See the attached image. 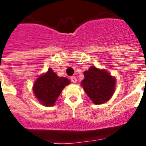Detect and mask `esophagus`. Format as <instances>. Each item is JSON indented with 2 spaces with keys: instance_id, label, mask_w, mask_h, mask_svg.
<instances>
[{
  "instance_id": "34e87169",
  "label": "esophagus",
  "mask_w": 146,
  "mask_h": 146,
  "mask_svg": "<svg viewBox=\"0 0 146 146\" xmlns=\"http://www.w3.org/2000/svg\"><path fill=\"white\" fill-rule=\"evenodd\" d=\"M70 80L73 83H76L77 79H76V78L75 76H71L70 77Z\"/></svg>"
}]
</instances>
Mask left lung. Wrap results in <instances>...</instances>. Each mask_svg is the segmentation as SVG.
Masks as SVG:
<instances>
[{
    "mask_svg": "<svg viewBox=\"0 0 146 146\" xmlns=\"http://www.w3.org/2000/svg\"><path fill=\"white\" fill-rule=\"evenodd\" d=\"M82 85L88 96L95 104L105 103L112 96L115 90L116 79L104 70L94 66L84 72Z\"/></svg>",
    "mask_w": 146,
    "mask_h": 146,
    "instance_id": "1",
    "label": "left lung"
}]
</instances>
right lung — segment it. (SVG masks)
<instances>
[{
  "mask_svg": "<svg viewBox=\"0 0 146 146\" xmlns=\"http://www.w3.org/2000/svg\"><path fill=\"white\" fill-rule=\"evenodd\" d=\"M69 83L67 78L58 77L50 68L45 74L38 78L33 85V92L41 103L46 106H52L63 88Z\"/></svg>",
  "mask_w": 146,
  "mask_h": 146,
  "instance_id": "right-lung-1",
  "label": "right lung"
}]
</instances>
